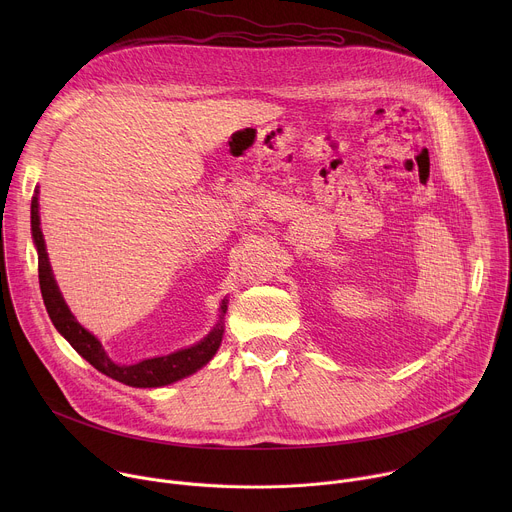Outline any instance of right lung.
<instances>
[{
    "label": "right lung",
    "mask_w": 512,
    "mask_h": 512,
    "mask_svg": "<svg viewBox=\"0 0 512 512\" xmlns=\"http://www.w3.org/2000/svg\"><path fill=\"white\" fill-rule=\"evenodd\" d=\"M38 188L34 190L32 196V239L34 247L38 253V277H40V289H42V300L46 306V312L54 324V328L68 340V344L75 348L87 362H91L93 367L107 375L109 379H115L123 385L129 387H139V389H152V387H166L172 385L180 379H186L206 367L208 360L216 354L218 346L223 342L225 334V314H227V304L229 300H223L221 304V314H218V322L214 328L196 344L188 348H180L176 352L164 354V356H154V358H145L135 364H121L115 362L99 342L95 334H91L75 316H72L70 308L66 306L58 283L54 279L48 253H46V243L44 235L40 229V212H38Z\"/></svg>",
    "instance_id": "right-lung-1"
}]
</instances>
